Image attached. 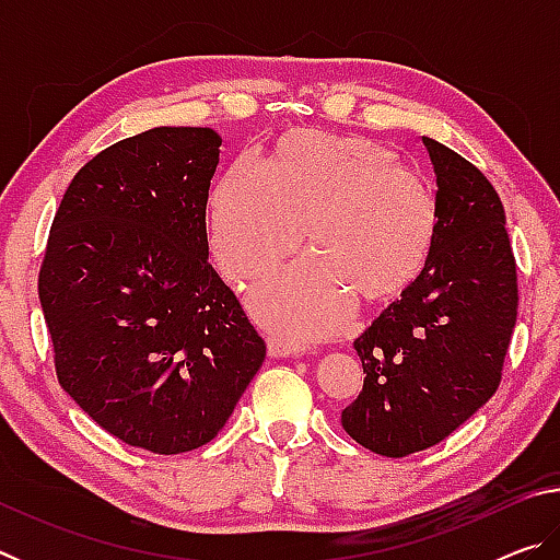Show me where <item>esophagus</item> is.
I'll use <instances>...</instances> for the list:
<instances>
[{
  "label": "esophagus",
  "instance_id": "esophagus-1",
  "mask_svg": "<svg viewBox=\"0 0 560 560\" xmlns=\"http://www.w3.org/2000/svg\"><path fill=\"white\" fill-rule=\"evenodd\" d=\"M299 353H301V348L296 343H291V340L281 338V336L269 338V355H273V358H293Z\"/></svg>",
  "mask_w": 560,
  "mask_h": 560
}]
</instances>
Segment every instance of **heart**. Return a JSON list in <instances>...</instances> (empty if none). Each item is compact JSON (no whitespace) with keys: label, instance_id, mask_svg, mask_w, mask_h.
I'll return each instance as SVG.
<instances>
[{"label":"heart","instance_id":"b5f03b06","mask_svg":"<svg viewBox=\"0 0 560 560\" xmlns=\"http://www.w3.org/2000/svg\"><path fill=\"white\" fill-rule=\"evenodd\" d=\"M303 240L314 257L252 291L264 326L289 340L320 338L346 324L350 301L375 306L410 287L438 234L430 185L355 136L293 130L271 165L244 155L210 200L217 267L230 281L271 271Z\"/></svg>","mask_w":560,"mask_h":560}]
</instances>
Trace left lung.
Returning a JSON list of instances; mask_svg holds the SVG:
<instances>
[{
	"label": "left lung",
	"mask_w": 560,
	"mask_h": 560,
	"mask_svg": "<svg viewBox=\"0 0 560 560\" xmlns=\"http://www.w3.org/2000/svg\"><path fill=\"white\" fill-rule=\"evenodd\" d=\"M438 177V234L428 261L355 350L363 390L343 430L383 457L422 452L497 393L516 326V261L497 189L469 160L422 138Z\"/></svg>",
	"instance_id": "obj_1"
}]
</instances>
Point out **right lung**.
Here are the masks:
<instances>
[{
	"label": "right lung",
	"instance_id": "1",
	"mask_svg": "<svg viewBox=\"0 0 560 560\" xmlns=\"http://www.w3.org/2000/svg\"><path fill=\"white\" fill-rule=\"evenodd\" d=\"M220 145L212 128L163 126L89 160L39 271L61 387L113 438L155 454L217 438L267 358L207 261Z\"/></svg>",
	"mask_w": 560,
	"mask_h": 560
}]
</instances>
